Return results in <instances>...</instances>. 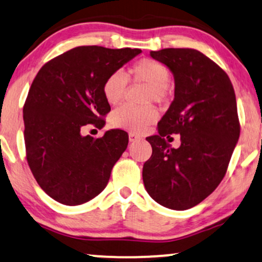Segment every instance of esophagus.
<instances>
[{"instance_id":"esophagus-1","label":"esophagus","mask_w":262,"mask_h":262,"mask_svg":"<svg viewBox=\"0 0 262 262\" xmlns=\"http://www.w3.org/2000/svg\"><path fill=\"white\" fill-rule=\"evenodd\" d=\"M141 139H142L141 136H138V135H136V134H132V132H131L130 135H128V141H130L131 143L141 141Z\"/></svg>"}]
</instances>
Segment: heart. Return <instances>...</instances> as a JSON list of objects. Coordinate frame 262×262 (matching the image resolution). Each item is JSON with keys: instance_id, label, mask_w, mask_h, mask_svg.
I'll use <instances>...</instances> for the list:
<instances>
[{"instance_id": "heart-1", "label": "heart", "mask_w": 262, "mask_h": 262, "mask_svg": "<svg viewBox=\"0 0 262 262\" xmlns=\"http://www.w3.org/2000/svg\"><path fill=\"white\" fill-rule=\"evenodd\" d=\"M128 78L134 82H141L149 85L146 92V101L164 102L169 96L168 82L170 73L166 66L157 60L144 58L138 60L128 70ZM127 77L123 71H113L103 82L102 93L111 106L121 102L127 89ZM157 110L151 105L134 107L124 105L117 108L111 116V125L117 128L131 132H141L157 119Z\"/></svg>"}]
</instances>
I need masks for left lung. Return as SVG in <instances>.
I'll return each mask as SVG.
<instances>
[{"instance_id":"obj_1","label":"left lung","mask_w":262,"mask_h":262,"mask_svg":"<svg viewBox=\"0 0 262 262\" xmlns=\"http://www.w3.org/2000/svg\"><path fill=\"white\" fill-rule=\"evenodd\" d=\"M150 56L171 71L174 100L146 138L152 155L143 166L149 195L171 210H187L209 196L223 180L239 137L237 106L228 75L193 49H163ZM181 134L170 148L164 139Z\"/></svg>"}]
</instances>
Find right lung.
I'll use <instances>...</instances> for the list:
<instances>
[{
  "label": "right lung",
  "mask_w": 262,
  "mask_h": 262,
  "mask_svg": "<svg viewBox=\"0 0 262 262\" xmlns=\"http://www.w3.org/2000/svg\"><path fill=\"white\" fill-rule=\"evenodd\" d=\"M141 52L78 46L50 60L35 76L24 106L27 162L38 185L56 202L80 205L108 184L128 136L108 130L94 138L82 136L81 128L105 126L102 117L111 106L103 96V82Z\"/></svg>",
  "instance_id": "obj_1"
}]
</instances>
